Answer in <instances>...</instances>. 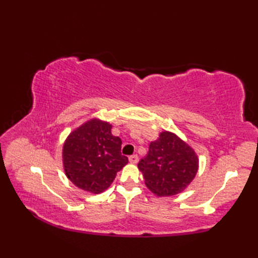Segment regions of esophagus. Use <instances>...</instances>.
Wrapping results in <instances>:
<instances>
[{
	"label": "esophagus",
	"mask_w": 258,
	"mask_h": 258,
	"mask_svg": "<svg viewBox=\"0 0 258 258\" xmlns=\"http://www.w3.org/2000/svg\"><path fill=\"white\" fill-rule=\"evenodd\" d=\"M128 161H130V163L136 164V163L139 162V156H138V155H132V156H130V157H128Z\"/></svg>",
	"instance_id": "obj_1"
}]
</instances>
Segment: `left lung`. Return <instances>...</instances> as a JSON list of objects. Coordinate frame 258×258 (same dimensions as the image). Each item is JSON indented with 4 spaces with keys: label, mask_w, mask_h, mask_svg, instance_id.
<instances>
[{
    "label": "left lung",
    "mask_w": 258,
    "mask_h": 258,
    "mask_svg": "<svg viewBox=\"0 0 258 258\" xmlns=\"http://www.w3.org/2000/svg\"><path fill=\"white\" fill-rule=\"evenodd\" d=\"M145 185L156 196H174L187 187L199 171L195 151L176 134L163 131L138 164Z\"/></svg>",
    "instance_id": "left-lung-1"
}]
</instances>
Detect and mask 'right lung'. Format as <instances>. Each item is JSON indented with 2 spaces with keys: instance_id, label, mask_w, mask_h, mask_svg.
I'll use <instances>...</instances> for the list:
<instances>
[{
  "instance_id": "1",
  "label": "right lung",
  "mask_w": 258,
  "mask_h": 258,
  "mask_svg": "<svg viewBox=\"0 0 258 258\" xmlns=\"http://www.w3.org/2000/svg\"><path fill=\"white\" fill-rule=\"evenodd\" d=\"M105 120L91 118L71 132L63 145L65 175L76 187L100 194L107 189L128 158L120 154L122 141Z\"/></svg>"
}]
</instances>
